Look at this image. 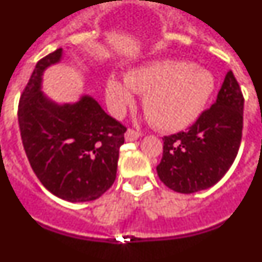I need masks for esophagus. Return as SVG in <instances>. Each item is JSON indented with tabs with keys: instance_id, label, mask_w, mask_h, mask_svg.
<instances>
[{
	"instance_id": "esophagus-1",
	"label": "esophagus",
	"mask_w": 262,
	"mask_h": 262,
	"mask_svg": "<svg viewBox=\"0 0 262 262\" xmlns=\"http://www.w3.org/2000/svg\"><path fill=\"white\" fill-rule=\"evenodd\" d=\"M124 138H126L127 142H134V140H136V139L140 138V133L135 131V129L128 128L126 131V134H124Z\"/></svg>"
}]
</instances>
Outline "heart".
Returning a JSON list of instances; mask_svg holds the SVG:
<instances>
[{
    "instance_id": "1",
    "label": "heart",
    "mask_w": 262,
    "mask_h": 262,
    "mask_svg": "<svg viewBox=\"0 0 262 262\" xmlns=\"http://www.w3.org/2000/svg\"><path fill=\"white\" fill-rule=\"evenodd\" d=\"M215 89L211 72L185 60H161L129 71L124 82L111 76L106 82V102L111 114L120 117L143 96V107L155 127L178 131L202 114Z\"/></svg>"
}]
</instances>
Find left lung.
<instances>
[{
    "label": "left lung",
    "instance_id": "left-lung-1",
    "mask_svg": "<svg viewBox=\"0 0 262 262\" xmlns=\"http://www.w3.org/2000/svg\"><path fill=\"white\" fill-rule=\"evenodd\" d=\"M244 97L232 71L227 72L217 98L189 127L164 136L159 178L177 193L209 189L231 168L243 133Z\"/></svg>",
    "mask_w": 262,
    "mask_h": 262
}]
</instances>
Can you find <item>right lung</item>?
I'll use <instances>...</instances> for the list:
<instances>
[{
	"label": "right lung",
	"instance_id": "obj_1",
	"mask_svg": "<svg viewBox=\"0 0 262 262\" xmlns=\"http://www.w3.org/2000/svg\"><path fill=\"white\" fill-rule=\"evenodd\" d=\"M61 56L59 48L36 62L18 106L20 138L47 190L68 202H89L114 184L127 128L93 97L59 105L41 92L43 72Z\"/></svg>",
	"mask_w": 262,
	"mask_h": 262
}]
</instances>
